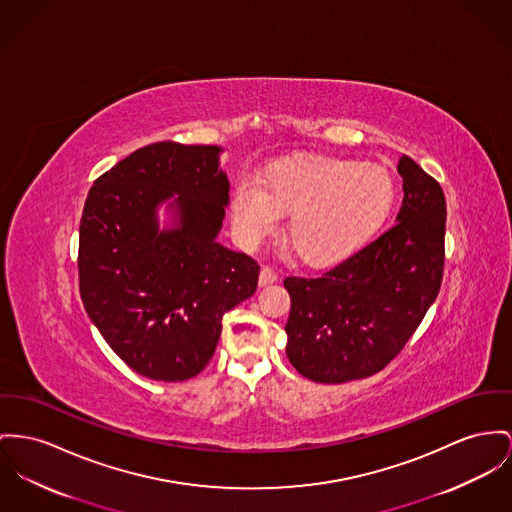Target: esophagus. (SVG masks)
<instances>
[{
    "label": "esophagus",
    "mask_w": 512,
    "mask_h": 512,
    "mask_svg": "<svg viewBox=\"0 0 512 512\" xmlns=\"http://www.w3.org/2000/svg\"><path fill=\"white\" fill-rule=\"evenodd\" d=\"M277 281V273L270 266H264L262 270H260V279H258V283H260V287H268V285H272Z\"/></svg>",
    "instance_id": "obj_1"
}]
</instances>
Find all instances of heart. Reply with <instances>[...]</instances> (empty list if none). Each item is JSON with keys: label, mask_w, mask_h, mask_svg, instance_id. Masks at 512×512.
I'll use <instances>...</instances> for the list:
<instances>
[{"label": "heart", "mask_w": 512, "mask_h": 512, "mask_svg": "<svg viewBox=\"0 0 512 512\" xmlns=\"http://www.w3.org/2000/svg\"><path fill=\"white\" fill-rule=\"evenodd\" d=\"M394 204L390 174L357 161L314 157L242 172L231 192V219L242 242L272 235L289 211L287 239L312 266L340 262L369 239Z\"/></svg>", "instance_id": "b5f03b06"}]
</instances>
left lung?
<instances>
[{
  "mask_svg": "<svg viewBox=\"0 0 512 512\" xmlns=\"http://www.w3.org/2000/svg\"><path fill=\"white\" fill-rule=\"evenodd\" d=\"M398 172L404 200L394 225L322 275L283 281L291 297L287 357L314 382L341 384L382 371L439 295L443 188L406 155Z\"/></svg>",
  "mask_w": 512,
  "mask_h": 512,
  "instance_id": "1",
  "label": "left lung"
}]
</instances>
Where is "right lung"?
<instances>
[{
    "label": "right lung",
    "instance_id": "1",
    "mask_svg": "<svg viewBox=\"0 0 512 512\" xmlns=\"http://www.w3.org/2000/svg\"><path fill=\"white\" fill-rule=\"evenodd\" d=\"M217 145L159 141L101 174L79 225V295L112 351L151 380L202 373L227 310L252 297L260 266L221 246L229 180ZM178 193L181 227L154 209Z\"/></svg>",
    "mask_w": 512,
    "mask_h": 512
}]
</instances>
